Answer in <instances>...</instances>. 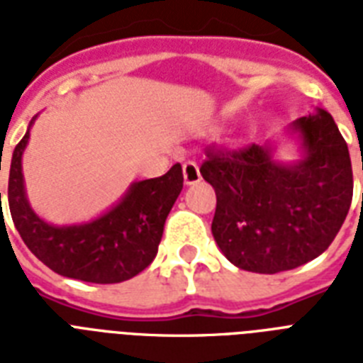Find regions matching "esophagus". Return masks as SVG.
Segmentation results:
<instances>
[{
    "label": "esophagus",
    "instance_id": "esophagus-1",
    "mask_svg": "<svg viewBox=\"0 0 363 363\" xmlns=\"http://www.w3.org/2000/svg\"><path fill=\"white\" fill-rule=\"evenodd\" d=\"M182 175H184V184H188V186L201 181V173H199V167L196 162H184V165H182Z\"/></svg>",
    "mask_w": 363,
    "mask_h": 363
}]
</instances>
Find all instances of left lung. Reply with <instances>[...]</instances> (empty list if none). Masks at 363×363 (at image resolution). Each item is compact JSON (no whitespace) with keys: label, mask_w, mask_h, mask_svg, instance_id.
Masks as SVG:
<instances>
[{"label":"left lung","mask_w":363,"mask_h":363,"mask_svg":"<svg viewBox=\"0 0 363 363\" xmlns=\"http://www.w3.org/2000/svg\"><path fill=\"white\" fill-rule=\"evenodd\" d=\"M303 158L273 160L269 145L209 148L199 171L216 192L213 238L239 269L273 275L320 256L352 201L349 147L332 115L318 109L290 125Z\"/></svg>","instance_id":"8db88e82"}]
</instances>
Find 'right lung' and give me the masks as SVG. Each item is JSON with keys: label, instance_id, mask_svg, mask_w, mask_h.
<instances>
[{"label": "right lung", "instance_id": "add662e5", "mask_svg": "<svg viewBox=\"0 0 363 363\" xmlns=\"http://www.w3.org/2000/svg\"><path fill=\"white\" fill-rule=\"evenodd\" d=\"M30 128L14 147L7 192L14 228L26 247L54 273L96 284L128 281L152 264L165 218L182 190L181 164L162 177L133 182L113 209L92 222L54 226L39 218L26 198L22 154Z\"/></svg>", "mask_w": 363, "mask_h": 363}]
</instances>
